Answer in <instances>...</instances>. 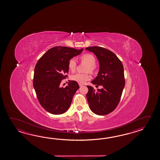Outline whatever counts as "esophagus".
I'll use <instances>...</instances> for the list:
<instances>
[{
    "label": "esophagus",
    "instance_id": "1",
    "mask_svg": "<svg viewBox=\"0 0 160 160\" xmlns=\"http://www.w3.org/2000/svg\"><path fill=\"white\" fill-rule=\"evenodd\" d=\"M79 86H80V87H82V86H83V85H82V84H80V83L79 84Z\"/></svg>",
    "mask_w": 160,
    "mask_h": 160
}]
</instances>
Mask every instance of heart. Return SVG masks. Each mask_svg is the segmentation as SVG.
Returning <instances> with one entry per match:
<instances>
[{
  "instance_id": "1",
  "label": "heart",
  "mask_w": 160,
  "mask_h": 160,
  "mask_svg": "<svg viewBox=\"0 0 160 160\" xmlns=\"http://www.w3.org/2000/svg\"><path fill=\"white\" fill-rule=\"evenodd\" d=\"M81 59L88 65L87 71L92 72L94 71V65L95 64V59L94 57L90 54H85L81 57ZM77 66V61L74 58H70L68 62V68L70 71L74 72ZM71 79L72 81L78 82L80 84H83L85 82L90 79V76L87 73H76L72 75Z\"/></svg>"
}]
</instances>
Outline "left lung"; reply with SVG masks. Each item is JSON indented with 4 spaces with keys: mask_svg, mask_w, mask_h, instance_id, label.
<instances>
[{
    "mask_svg": "<svg viewBox=\"0 0 160 160\" xmlns=\"http://www.w3.org/2000/svg\"><path fill=\"white\" fill-rule=\"evenodd\" d=\"M86 50L96 55L99 64L98 75L92 83L95 86H102L95 90L87 86L86 97L90 109L99 116L108 114L116 109L119 103L125 87L123 67L121 61L112 52L97 46L88 47Z\"/></svg>",
    "mask_w": 160,
    "mask_h": 160,
    "instance_id": "1",
    "label": "left lung"
}]
</instances>
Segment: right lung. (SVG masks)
I'll use <instances>...</instances> for the list:
<instances>
[{"mask_svg": "<svg viewBox=\"0 0 160 160\" xmlns=\"http://www.w3.org/2000/svg\"><path fill=\"white\" fill-rule=\"evenodd\" d=\"M83 48L57 46L48 50L38 61L34 69L33 86L41 106L52 114L66 112L79 86L77 82L68 81L65 88L62 80L68 77V62L80 54Z\"/></svg>", "mask_w": 160, "mask_h": 160, "instance_id": "right-lung-1", "label": "right lung"}]
</instances>
